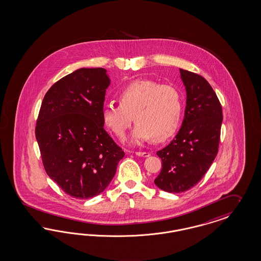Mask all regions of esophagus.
<instances>
[{
  "mask_svg": "<svg viewBox=\"0 0 261 261\" xmlns=\"http://www.w3.org/2000/svg\"><path fill=\"white\" fill-rule=\"evenodd\" d=\"M136 155H138V156H140V157H148V156H150V153L137 151V152H136Z\"/></svg>",
  "mask_w": 261,
  "mask_h": 261,
  "instance_id": "34e87169",
  "label": "esophagus"
}]
</instances>
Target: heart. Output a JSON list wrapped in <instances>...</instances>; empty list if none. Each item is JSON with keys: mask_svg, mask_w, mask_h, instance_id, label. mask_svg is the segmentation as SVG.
Wrapping results in <instances>:
<instances>
[{"mask_svg": "<svg viewBox=\"0 0 261 261\" xmlns=\"http://www.w3.org/2000/svg\"><path fill=\"white\" fill-rule=\"evenodd\" d=\"M118 106L102 110V121L117 138L122 139L133 117L136 125L131 142L152 139L163 142L173 135L181 121L183 101L177 89L152 80H136L117 93Z\"/></svg>", "mask_w": 261, "mask_h": 261, "instance_id": "obj_1", "label": "heart"}]
</instances>
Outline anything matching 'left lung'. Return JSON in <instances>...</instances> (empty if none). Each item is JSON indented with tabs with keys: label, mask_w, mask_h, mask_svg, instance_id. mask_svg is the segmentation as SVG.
Here are the masks:
<instances>
[{
	"label": "left lung",
	"mask_w": 261,
	"mask_h": 261,
	"mask_svg": "<svg viewBox=\"0 0 261 261\" xmlns=\"http://www.w3.org/2000/svg\"><path fill=\"white\" fill-rule=\"evenodd\" d=\"M186 89V109L181 128L171 144L157 151L162 170L155 185L169 193L194 187L214 161L223 121L222 106L209 83L194 72L180 69Z\"/></svg>",
	"instance_id": "8db88e82"
}]
</instances>
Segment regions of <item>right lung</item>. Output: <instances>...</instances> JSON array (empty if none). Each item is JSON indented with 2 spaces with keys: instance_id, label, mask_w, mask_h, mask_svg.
Instances as JSON below:
<instances>
[{
  "instance_id": "1",
  "label": "right lung",
  "mask_w": 261,
  "mask_h": 261,
  "mask_svg": "<svg viewBox=\"0 0 261 261\" xmlns=\"http://www.w3.org/2000/svg\"><path fill=\"white\" fill-rule=\"evenodd\" d=\"M104 68H80L46 92L36 138L48 176L78 199L102 193L124 151L104 129L102 110L110 86Z\"/></svg>"
}]
</instances>
